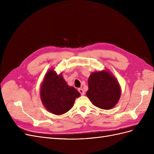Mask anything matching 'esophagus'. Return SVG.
Listing matches in <instances>:
<instances>
[{
	"mask_svg": "<svg viewBox=\"0 0 154 154\" xmlns=\"http://www.w3.org/2000/svg\"><path fill=\"white\" fill-rule=\"evenodd\" d=\"M78 92L80 93L81 95H84L85 94V92H84V91H83V88H79Z\"/></svg>",
	"mask_w": 154,
	"mask_h": 154,
	"instance_id": "34e87169",
	"label": "esophagus"
}]
</instances>
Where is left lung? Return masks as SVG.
Masks as SVG:
<instances>
[{
    "mask_svg": "<svg viewBox=\"0 0 154 154\" xmlns=\"http://www.w3.org/2000/svg\"><path fill=\"white\" fill-rule=\"evenodd\" d=\"M87 96L96 106L109 110L119 100L121 89L116 78L107 71L93 72L88 81Z\"/></svg>",
    "mask_w": 154,
    "mask_h": 154,
    "instance_id": "1",
    "label": "left lung"
}]
</instances>
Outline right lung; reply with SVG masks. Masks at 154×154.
Returning <instances> with one entry per match:
<instances>
[{"label": "right lung", "mask_w": 154, "mask_h": 154, "mask_svg": "<svg viewBox=\"0 0 154 154\" xmlns=\"http://www.w3.org/2000/svg\"><path fill=\"white\" fill-rule=\"evenodd\" d=\"M80 96L75 88L69 86L62 74L57 75L53 70L46 74L40 88L42 103L50 112L56 115L66 113Z\"/></svg>", "instance_id": "add662e5"}]
</instances>
